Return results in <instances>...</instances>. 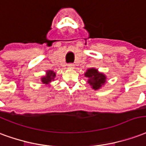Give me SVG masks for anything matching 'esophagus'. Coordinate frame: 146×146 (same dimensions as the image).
I'll return each mask as SVG.
<instances>
[{
  "label": "esophagus",
  "instance_id": "1",
  "mask_svg": "<svg viewBox=\"0 0 146 146\" xmlns=\"http://www.w3.org/2000/svg\"><path fill=\"white\" fill-rule=\"evenodd\" d=\"M68 68L72 69L74 68V64H69L68 65Z\"/></svg>",
  "mask_w": 146,
  "mask_h": 146
}]
</instances>
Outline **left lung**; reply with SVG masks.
<instances>
[{
  "mask_svg": "<svg viewBox=\"0 0 146 146\" xmlns=\"http://www.w3.org/2000/svg\"><path fill=\"white\" fill-rule=\"evenodd\" d=\"M85 77L88 78L87 82L94 90H99L107 82V76L102 72H100L95 68H91L86 70Z\"/></svg>",
  "mask_w": 146,
  "mask_h": 146,
  "instance_id": "8db88e82",
  "label": "left lung"
}]
</instances>
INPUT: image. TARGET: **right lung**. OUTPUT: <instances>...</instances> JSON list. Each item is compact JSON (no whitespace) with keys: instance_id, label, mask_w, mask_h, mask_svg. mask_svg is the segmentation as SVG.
Masks as SVG:
<instances>
[{"instance_id":"right-lung-1","label":"right lung","mask_w":146,"mask_h":146,"mask_svg":"<svg viewBox=\"0 0 146 146\" xmlns=\"http://www.w3.org/2000/svg\"><path fill=\"white\" fill-rule=\"evenodd\" d=\"M56 77V72H54L52 70H47L46 71V74L41 77L40 81L43 85H45L47 87H50L51 82H53Z\"/></svg>"}]
</instances>
